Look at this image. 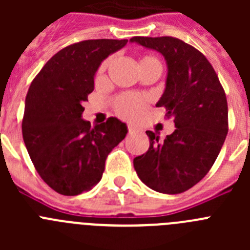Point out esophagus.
<instances>
[{"mask_svg":"<svg viewBox=\"0 0 250 250\" xmlns=\"http://www.w3.org/2000/svg\"><path fill=\"white\" fill-rule=\"evenodd\" d=\"M127 131H129V132H136V131H140V129H139V127H136V126H134V125H129V126H127Z\"/></svg>","mask_w":250,"mask_h":250,"instance_id":"esophagus-1","label":"esophagus"}]
</instances>
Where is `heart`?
<instances>
[{"mask_svg": "<svg viewBox=\"0 0 250 250\" xmlns=\"http://www.w3.org/2000/svg\"><path fill=\"white\" fill-rule=\"evenodd\" d=\"M151 63L160 65L158 60L152 56H143L139 61L140 66L151 65ZM106 66H107V61H104L101 63L100 68H99V74H103ZM145 106H146V99L144 96H141V95L136 94H123L115 99L114 103L115 112L124 119L136 118L144 111Z\"/></svg>", "mask_w": 250, "mask_h": 250, "instance_id": "b5f03b06", "label": "heart"}]
</instances>
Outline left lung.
<instances>
[{"mask_svg": "<svg viewBox=\"0 0 250 250\" xmlns=\"http://www.w3.org/2000/svg\"><path fill=\"white\" fill-rule=\"evenodd\" d=\"M152 48L167 63V87L156 106L167 109L175 131L164 141L146 131L150 146L134 159L139 178L152 190L180 194L211 169L228 134V104L218 75L207 57L171 36L130 39Z\"/></svg>", "mask_w": 250, "mask_h": 250, "instance_id": "8db88e82", "label": "left lung"}]
</instances>
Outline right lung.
<instances>
[{"label":"right lung","mask_w":250,"mask_h":250,"mask_svg":"<svg viewBox=\"0 0 250 250\" xmlns=\"http://www.w3.org/2000/svg\"><path fill=\"white\" fill-rule=\"evenodd\" d=\"M127 40H85L60 50L31 83L22 136L43 182L62 195H79L100 182L105 160L126 136L116 118L92 127L81 119L101 61Z\"/></svg>","instance_id":"1"}]
</instances>
